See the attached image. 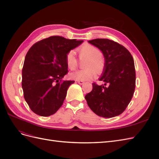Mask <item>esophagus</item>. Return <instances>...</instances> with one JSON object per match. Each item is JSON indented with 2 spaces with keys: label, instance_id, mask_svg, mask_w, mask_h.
I'll use <instances>...</instances> for the list:
<instances>
[{
  "label": "esophagus",
  "instance_id": "1",
  "mask_svg": "<svg viewBox=\"0 0 159 159\" xmlns=\"http://www.w3.org/2000/svg\"><path fill=\"white\" fill-rule=\"evenodd\" d=\"M77 82H78V83L79 84H80V85H82V84H84V81H80V80L77 81Z\"/></svg>",
  "mask_w": 159,
  "mask_h": 159
}]
</instances>
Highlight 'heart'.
Masks as SVG:
<instances>
[{
  "label": "heart",
  "mask_w": 159,
  "mask_h": 159,
  "mask_svg": "<svg viewBox=\"0 0 159 159\" xmlns=\"http://www.w3.org/2000/svg\"><path fill=\"white\" fill-rule=\"evenodd\" d=\"M80 57H88L85 63V69L72 72L70 74L71 78L75 80L88 81L95 78L98 74H102L105 69V60L98 47L89 44H84L76 50ZM66 61L68 68L74 70L78 66L75 52L70 51L66 56Z\"/></svg>",
  "instance_id": "heart-1"
}]
</instances>
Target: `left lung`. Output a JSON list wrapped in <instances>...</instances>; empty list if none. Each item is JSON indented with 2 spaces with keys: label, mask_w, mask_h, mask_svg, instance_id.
Listing matches in <instances>:
<instances>
[{
  "label": "left lung",
  "mask_w": 159,
  "mask_h": 159,
  "mask_svg": "<svg viewBox=\"0 0 159 159\" xmlns=\"http://www.w3.org/2000/svg\"><path fill=\"white\" fill-rule=\"evenodd\" d=\"M89 43L98 47L104 55L105 66L99 79L104 84H92V90L85 98L89 108L99 116H117L128 106L135 89L133 56L126 48L111 40L98 38Z\"/></svg>",
  "instance_id": "8db88e82"
}]
</instances>
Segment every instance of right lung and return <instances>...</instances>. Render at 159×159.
Returning a JSON list of instances; mask_svg holds the SVG:
<instances>
[{"label": "right lung", "mask_w": 159, "mask_h": 159, "mask_svg": "<svg viewBox=\"0 0 159 159\" xmlns=\"http://www.w3.org/2000/svg\"><path fill=\"white\" fill-rule=\"evenodd\" d=\"M83 40L52 36L36 42L28 51L22 73V87L28 106L40 116L54 114L64 103L74 81L61 79L68 74L67 53Z\"/></svg>", "instance_id": "add662e5"}]
</instances>
